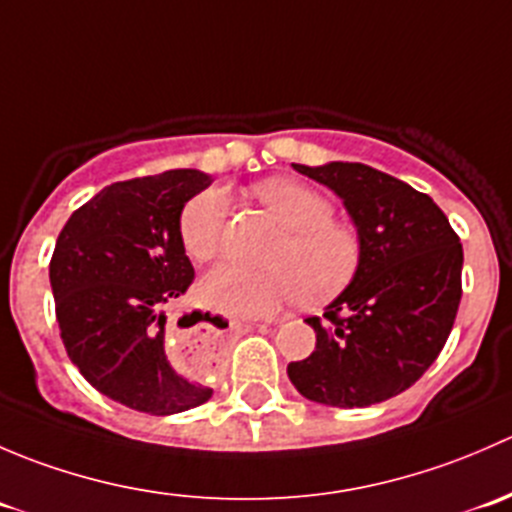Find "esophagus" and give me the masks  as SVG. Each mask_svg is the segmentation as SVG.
<instances>
[{
  "label": "esophagus",
  "instance_id": "esophagus-1",
  "mask_svg": "<svg viewBox=\"0 0 512 512\" xmlns=\"http://www.w3.org/2000/svg\"><path fill=\"white\" fill-rule=\"evenodd\" d=\"M255 327H262V324H242V322H232V329H245V332H250V329ZM205 344V334H198V337L193 339V347L195 349H203Z\"/></svg>",
  "mask_w": 512,
  "mask_h": 512
}]
</instances>
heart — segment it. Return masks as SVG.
<instances>
[{"instance_id": "b5f03b06", "label": "heart", "mask_w": 512, "mask_h": 512, "mask_svg": "<svg viewBox=\"0 0 512 512\" xmlns=\"http://www.w3.org/2000/svg\"><path fill=\"white\" fill-rule=\"evenodd\" d=\"M260 203L287 227L267 260V270L220 265L200 282V299L232 317H267L299 299L307 307L332 302L359 275L364 245L356 227L334 220L327 195L294 178H267L255 185ZM230 198L208 188L180 213V245L190 260L210 262L223 252Z\"/></svg>"}]
</instances>
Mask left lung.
Masks as SVG:
<instances>
[{
    "instance_id": "8db88e82",
    "label": "left lung",
    "mask_w": 512,
    "mask_h": 512,
    "mask_svg": "<svg viewBox=\"0 0 512 512\" xmlns=\"http://www.w3.org/2000/svg\"><path fill=\"white\" fill-rule=\"evenodd\" d=\"M294 170L344 200L364 245L359 275L309 317L317 347L287 366L309 401L364 409L414 386L438 359L461 304L463 247L426 193L364 163Z\"/></svg>"
}]
</instances>
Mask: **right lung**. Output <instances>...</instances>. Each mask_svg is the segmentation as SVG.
Wrapping results in <instances>:
<instances>
[{
	"mask_svg": "<svg viewBox=\"0 0 512 512\" xmlns=\"http://www.w3.org/2000/svg\"><path fill=\"white\" fill-rule=\"evenodd\" d=\"M210 183L190 168L121 180L74 210L56 240L49 280L66 354L96 391L133 411L180 414L213 396L165 354V307L195 277L180 213Z\"/></svg>",
	"mask_w": 512,
	"mask_h": 512,
	"instance_id": "add662e5",
	"label": "right lung"
}]
</instances>
